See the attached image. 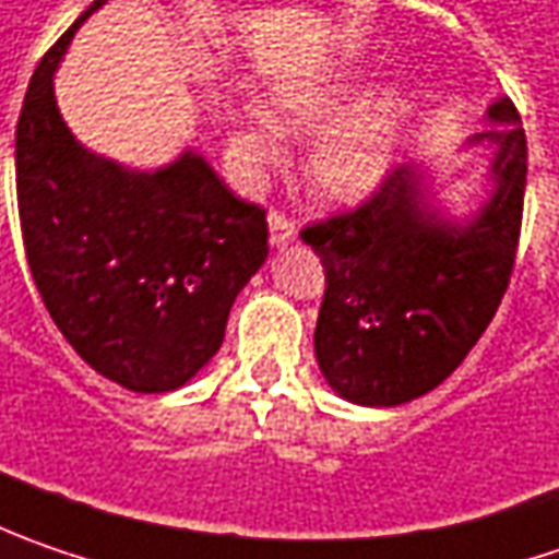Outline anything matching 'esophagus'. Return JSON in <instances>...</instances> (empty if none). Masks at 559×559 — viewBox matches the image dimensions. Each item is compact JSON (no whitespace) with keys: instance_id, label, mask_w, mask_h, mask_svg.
I'll use <instances>...</instances> for the list:
<instances>
[{"instance_id":"1","label":"esophagus","mask_w":559,"mask_h":559,"mask_svg":"<svg viewBox=\"0 0 559 559\" xmlns=\"http://www.w3.org/2000/svg\"><path fill=\"white\" fill-rule=\"evenodd\" d=\"M269 237H272V247L284 250L297 240V225L290 218H284L281 212H272L269 215Z\"/></svg>"}]
</instances>
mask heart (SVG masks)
<instances>
[{
  "mask_svg": "<svg viewBox=\"0 0 559 559\" xmlns=\"http://www.w3.org/2000/svg\"><path fill=\"white\" fill-rule=\"evenodd\" d=\"M369 71L331 64L287 78L269 90L265 120L240 124L231 134V156L247 168H265L278 158L281 136L322 131L306 158V187L325 203H356L369 197L391 171L401 150L413 99L401 86L369 90Z\"/></svg>",
  "mask_w": 559,
  "mask_h": 559,
  "instance_id": "heart-1",
  "label": "heart"
}]
</instances>
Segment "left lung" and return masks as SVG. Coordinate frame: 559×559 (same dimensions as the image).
I'll use <instances>...</instances> for the list:
<instances>
[{
    "mask_svg": "<svg viewBox=\"0 0 559 559\" xmlns=\"http://www.w3.org/2000/svg\"><path fill=\"white\" fill-rule=\"evenodd\" d=\"M491 193L466 218L444 212L423 165L394 168L369 203L306 228L325 265L316 359L331 391L359 406H401L435 391L466 359L510 284L525 197V134L498 96Z\"/></svg>",
    "mask_w": 559,
    "mask_h": 559,
    "instance_id": "8db88e82",
    "label": "left lung"
}]
</instances>
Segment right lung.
<instances>
[{"mask_svg": "<svg viewBox=\"0 0 559 559\" xmlns=\"http://www.w3.org/2000/svg\"><path fill=\"white\" fill-rule=\"evenodd\" d=\"M106 2L61 34L27 86L14 134L21 234L39 297L86 366L165 394L218 353L237 294L269 259V225L197 150L136 171L71 134L52 78Z\"/></svg>", "mask_w": 559, "mask_h": 559, "instance_id": "right-lung-1", "label": "right lung"}]
</instances>
